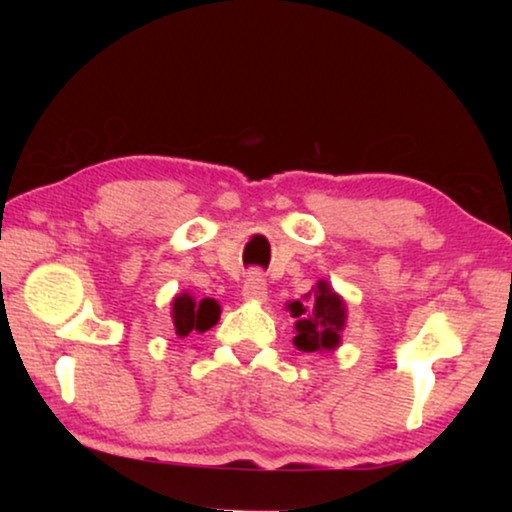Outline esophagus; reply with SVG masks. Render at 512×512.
I'll list each match as a JSON object with an SVG mask.
<instances>
[{
  "instance_id": "34e87169",
  "label": "esophagus",
  "mask_w": 512,
  "mask_h": 512,
  "mask_svg": "<svg viewBox=\"0 0 512 512\" xmlns=\"http://www.w3.org/2000/svg\"><path fill=\"white\" fill-rule=\"evenodd\" d=\"M242 298L251 300V303H265L268 300V284L261 272H249V277L244 279L242 286Z\"/></svg>"
}]
</instances>
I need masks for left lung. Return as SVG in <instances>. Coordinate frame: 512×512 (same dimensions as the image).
Masks as SVG:
<instances>
[{
	"mask_svg": "<svg viewBox=\"0 0 512 512\" xmlns=\"http://www.w3.org/2000/svg\"><path fill=\"white\" fill-rule=\"evenodd\" d=\"M291 317H296L293 345L307 354L335 352L342 345V331L347 326V303L326 279H319L303 300L286 303Z\"/></svg>",
	"mask_w": 512,
	"mask_h": 512,
	"instance_id": "1",
	"label": "left lung"
}]
</instances>
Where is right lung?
<instances>
[{
    "label": "right lung",
    "mask_w": 512,
    "mask_h": 512,
    "mask_svg": "<svg viewBox=\"0 0 512 512\" xmlns=\"http://www.w3.org/2000/svg\"><path fill=\"white\" fill-rule=\"evenodd\" d=\"M221 317V305L214 298L195 300L188 291H181L172 298V324L179 338L188 333H205Z\"/></svg>",
    "instance_id": "right-lung-1"
}]
</instances>
